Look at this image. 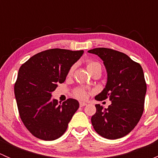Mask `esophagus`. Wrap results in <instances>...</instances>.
Here are the masks:
<instances>
[{
	"mask_svg": "<svg viewBox=\"0 0 158 158\" xmlns=\"http://www.w3.org/2000/svg\"><path fill=\"white\" fill-rule=\"evenodd\" d=\"M86 106V103L85 102H79V106H80V107H84V106Z\"/></svg>",
	"mask_w": 158,
	"mask_h": 158,
	"instance_id": "obj_1",
	"label": "esophagus"
}]
</instances>
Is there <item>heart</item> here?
<instances>
[{
    "mask_svg": "<svg viewBox=\"0 0 158 158\" xmlns=\"http://www.w3.org/2000/svg\"><path fill=\"white\" fill-rule=\"evenodd\" d=\"M86 67L88 71L90 73H93L95 70L100 69H102L101 65L95 61H92V60H89L86 63ZM73 70H74V66H72L70 68L68 75L71 76L73 73ZM73 95L76 97V98H79V99H85L87 98V91L83 88H76L73 92Z\"/></svg>",
    "mask_w": 158,
    "mask_h": 158,
    "instance_id": "obj_1",
    "label": "heart"
}]
</instances>
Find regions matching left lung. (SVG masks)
Listing matches in <instances>:
<instances>
[{"label":"left lung","mask_w":158,"mask_h":158,"mask_svg":"<svg viewBox=\"0 0 158 158\" xmlns=\"http://www.w3.org/2000/svg\"><path fill=\"white\" fill-rule=\"evenodd\" d=\"M88 52L103 60L108 73L106 88L95 98L111 101L105 110L95 105L96 112L91 118L92 126L103 138H121L135 128L144 111L147 84L142 67L126 54L112 49L102 47Z\"/></svg>","instance_id":"obj_1"}]
</instances>
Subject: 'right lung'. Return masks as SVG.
Instances as JSON below:
<instances>
[{"label": "right lung", "instance_id": "right-lung-1", "mask_svg": "<svg viewBox=\"0 0 158 158\" xmlns=\"http://www.w3.org/2000/svg\"><path fill=\"white\" fill-rule=\"evenodd\" d=\"M82 54L83 50L50 49L33 56L20 66L14 94L20 119L36 138L53 141L61 137L79 109L77 100L68 98L58 104L51 92L64 82Z\"/></svg>", "mask_w": 158, "mask_h": 158}]
</instances>
